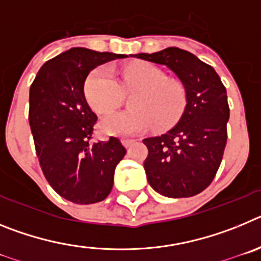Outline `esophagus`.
I'll use <instances>...</instances> for the list:
<instances>
[{"instance_id":"esophagus-1","label":"esophagus","mask_w":261,"mask_h":261,"mask_svg":"<svg viewBox=\"0 0 261 261\" xmlns=\"http://www.w3.org/2000/svg\"><path fill=\"white\" fill-rule=\"evenodd\" d=\"M121 142H123L124 146H125V147H129V146H130V145H132L133 142H135V141H133V140H129V138H123V140H121Z\"/></svg>"}]
</instances>
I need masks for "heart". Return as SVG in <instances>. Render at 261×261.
I'll return each mask as SVG.
<instances>
[{"instance_id": "heart-1", "label": "heart", "mask_w": 261, "mask_h": 261, "mask_svg": "<svg viewBox=\"0 0 261 261\" xmlns=\"http://www.w3.org/2000/svg\"><path fill=\"white\" fill-rule=\"evenodd\" d=\"M123 93H135L129 99L132 110L102 119L99 128L108 136H130L155 126L166 129L180 119L187 106L186 87L167 78L165 71L149 62H135L121 73L120 82L107 68H96L85 84V95L96 114H110L123 100Z\"/></svg>"}]
</instances>
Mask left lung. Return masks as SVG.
<instances>
[{
    "instance_id": "1",
    "label": "left lung",
    "mask_w": 261,
    "mask_h": 261,
    "mask_svg": "<svg viewBox=\"0 0 261 261\" xmlns=\"http://www.w3.org/2000/svg\"><path fill=\"white\" fill-rule=\"evenodd\" d=\"M133 57L167 66L187 93L180 120L163 135L144 140L147 181L166 197L197 195L212 183L222 161L230 116L225 86L211 65L180 48Z\"/></svg>"
}]
</instances>
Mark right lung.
I'll return each mask as SVG.
<instances>
[{"mask_svg":"<svg viewBox=\"0 0 261 261\" xmlns=\"http://www.w3.org/2000/svg\"><path fill=\"white\" fill-rule=\"evenodd\" d=\"M125 57L70 48L45 62L30 87L29 121L40 167L53 190L74 204L105 200L126 153L116 137L91 144L96 115L84 91L93 69Z\"/></svg>","mask_w":261,"mask_h":261,"instance_id":"right-lung-1","label":"right lung"}]
</instances>
